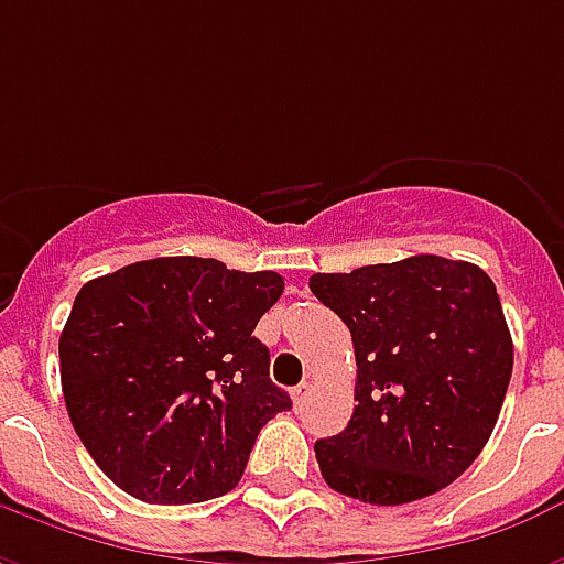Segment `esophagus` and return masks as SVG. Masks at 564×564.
I'll list each match as a JSON object with an SVG mask.
<instances>
[{"mask_svg": "<svg viewBox=\"0 0 564 564\" xmlns=\"http://www.w3.org/2000/svg\"><path fill=\"white\" fill-rule=\"evenodd\" d=\"M307 395H311V383H307V380H305V383H299V387H295V390H293V404H295V408H302V404L307 402Z\"/></svg>", "mask_w": 564, "mask_h": 564, "instance_id": "34e87169", "label": "esophagus"}]
</instances>
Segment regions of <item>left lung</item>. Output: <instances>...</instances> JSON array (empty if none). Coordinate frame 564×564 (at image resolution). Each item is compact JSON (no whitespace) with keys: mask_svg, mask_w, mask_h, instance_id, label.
<instances>
[{"mask_svg":"<svg viewBox=\"0 0 564 564\" xmlns=\"http://www.w3.org/2000/svg\"><path fill=\"white\" fill-rule=\"evenodd\" d=\"M311 293L347 323L356 408L314 444L323 480L368 505H408L449 486L496 429L513 371L505 311L484 269L408 257L314 274Z\"/></svg>","mask_w":564,"mask_h":564,"instance_id":"1","label":"left lung"}]
</instances>
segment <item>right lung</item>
<instances>
[{
  "label": "right lung",
  "mask_w": 564,
  "mask_h": 564,
  "mask_svg": "<svg viewBox=\"0 0 564 564\" xmlns=\"http://www.w3.org/2000/svg\"><path fill=\"white\" fill-rule=\"evenodd\" d=\"M274 271L160 257L84 283L59 335L68 416L93 462L150 505L229 492L290 395L269 378L259 317Z\"/></svg>",
  "instance_id": "add662e5"
}]
</instances>
